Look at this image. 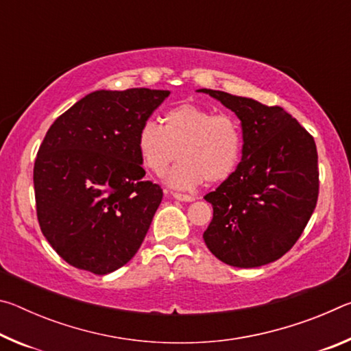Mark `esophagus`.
Returning a JSON list of instances; mask_svg holds the SVG:
<instances>
[{
    "mask_svg": "<svg viewBox=\"0 0 351 351\" xmlns=\"http://www.w3.org/2000/svg\"><path fill=\"white\" fill-rule=\"evenodd\" d=\"M173 198H175V199H180V201H186V203H190V201H195V197H192V195L178 193V192L173 193Z\"/></svg>",
    "mask_w": 351,
    "mask_h": 351,
    "instance_id": "obj_1",
    "label": "esophagus"
}]
</instances>
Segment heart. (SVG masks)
<instances>
[{
	"label": "heart",
	"mask_w": 351,
	"mask_h": 351,
	"mask_svg": "<svg viewBox=\"0 0 351 351\" xmlns=\"http://www.w3.org/2000/svg\"><path fill=\"white\" fill-rule=\"evenodd\" d=\"M136 145L142 165L154 175H169V184L189 190L204 180L223 182L234 175L243 153L240 122L228 112L206 106L180 104L165 111L161 125L147 121L141 125Z\"/></svg>",
	"instance_id": "1"
}]
</instances>
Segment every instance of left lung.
Listing matches in <instances>:
<instances>
[{
    "label": "left lung",
    "mask_w": 351,
    "mask_h": 351,
    "mask_svg": "<svg viewBox=\"0 0 351 351\" xmlns=\"http://www.w3.org/2000/svg\"><path fill=\"white\" fill-rule=\"evenodd\" d=\"M199 91L232 110L243 130L241 162L204 197L213 218L203 239L226 265H268L295 245L316 209V142L282 106L224 91Z\"/></svg>",
    "instance_id": "1"
}]
</instances>
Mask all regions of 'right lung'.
<instances>
[{
  "instance_id": "add662e5",
  "label": "right lung",
  "mask_w": 351,
  "mask_h": 351,
  "mask_svg": "<svg viewBox=\"0 0 351 351\" xmlns=\"http://www.w3.org/2000/svg\"><path fill=\"white\" fill-rule=\"evenodd\" d=\"M169 91H94L56 119L38 148L34 190L38 224L56 252L104 276L138 252L162 201L144 180L141 125Z\"/></svg>"
}]
</instances>
